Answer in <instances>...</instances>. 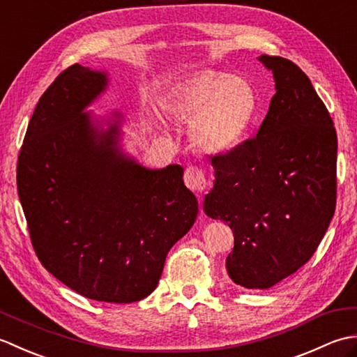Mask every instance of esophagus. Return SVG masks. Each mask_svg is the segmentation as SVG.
<instances>
[{"label": "esophagus", "instance_id": "1", "mask_svg": "<svg viewBox=\"0 0 357 357\" xmlns=\"http://www.w3.org/2000/svg\"><path fill=\"white\" fill-rule=\"evenodd\" d=\"M184 183L192 192H204L207 188V178L201 169L196 165H190L185 169Z\"/></svg>", "mask_w": 357, "mask_h": 357}]
</instances>
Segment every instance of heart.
Instances as JSON below:
<instances>
[{
  "label": "heart",
  "instance_id": "b5f03b06",
  "mask_svg": "<svg viewBox=\"0 0 357 357\" xmlns=\"http://www.w3.org/2000/svg\"><path fill=\"white\" fill-rule=\"evenodd\" d=\"M162 109L170 116L190 119L188 135L206 151L229 150L242 141L256 113V95L241 78L201 72L167 84Z\"/></svg>",
  "mask_w": 357,
  "mask_h": 357
}]
</instances>
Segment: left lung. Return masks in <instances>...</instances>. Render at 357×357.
Masks as SVG:
<instances>
[{
	"instance_id": "left-lung-1",
	"label": "left lung",
	"mask_w": 357,
	"mask_h": 357,
	"mask_svg": "<svg viewBox=\"0 0 357 357\" xmlns=\"http://www.w3.org/2000/svg\"><path fill=\"white\" fill-rule=\"evenodd\" d=\"M276 93L255 138L211 158L204 211L229 222L225 261L234 284L265 290L293 275L321 244L336 208L337 136L307 75L290 59L261 55Z\"/></svg>"
}]
</instances>
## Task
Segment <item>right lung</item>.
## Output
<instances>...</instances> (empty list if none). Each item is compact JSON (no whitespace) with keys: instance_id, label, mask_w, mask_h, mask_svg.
<instances>
[{"instance_id":"1","label":"right lung","mask_w":357,"mask_h":357,"mask_svg":"<svg viewBox=\"0 0 357 357\" xmlns=\"http://www.w3.org/2000/svg\"><path fill=\"white\" fill-rule=\"evenodd\" d=\"M107 86V72L79 64L52 82L30 118L17 184L44 268L89 299L130 304L156 288L198 201L181 165L147 169L121 150L123 113L102 118V130L86 112Z\"/></svg>"}]
</instances>
